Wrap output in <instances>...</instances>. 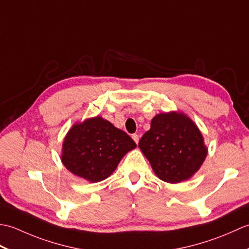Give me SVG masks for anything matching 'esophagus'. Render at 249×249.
<instances>
[{
  "label": "esophagus",
  "mask_w": 249,
  "mask_h": 249,
  "mask_svg": "<svg viewBox=\"0 0 249 249\" xmlns=\"http://www.w3.org/2000/svg\"><path fill=\"white\" fill-rule=\"evenodd\" d=\"M131 138H133V139H134V141L136 142V143L138 144V142H139V136H138V135H137V134H134L133 136H131Z\"/></svg>",
  "instance_id": "obj_1"
}]
</instances>
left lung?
Returning a JSON list of instances; mask_svg holds the SVG:
<instances>
[{
	"mask_svg": "<svg viewBox=\"0 0 249 249\" xmlns=\"http://www.w3.org/2000/svg\"><path fill=\"white\" fill-rule=\"evenodd\" d=\"M139 147L160 179L179 183L198 171L205 160L202 135L186 115L157 114L142 136Z\"/></svg>",
	"mask_w": 249,
	"mask_h": 249,
	"instance_id": "8db88e82",
	"label": "left lung"
}]
</instances>
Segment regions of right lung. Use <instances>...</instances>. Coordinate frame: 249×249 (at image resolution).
<instances>
[{
  "mask_svg": "<svg viewBox=\"0 0 249 249\" xmlns=\"http://www.w3.org/2000/svg\"><path fill=\"white\" fill-rule=\"evenodd\" d=\"M136 147L125 131L100 116L73 125L63 143L62 161L71 173L100 182L118 167L126 153Z\"/></svg>",
  "mask_w": 249,
  "mask_h": 249,
  "instance_id": "add662e5",
  "label": "right lung"
}]
</instances>
